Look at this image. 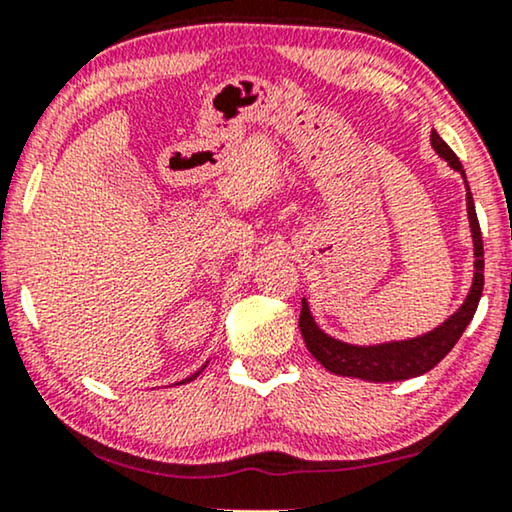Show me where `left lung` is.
Here are the masks:
<instances>
[{
    "label": "left lung",
    "instance_id": "1",
    "mask_svg": "<svg viewBox=\"0 0 512 512\" xmlns=\"http://www.w3.org/2000/svg\"><path fill=\"white\" fill-rule=\"evenodd\" d=\"M431 146L454 172L464 177L466 184V209H468V226H471L473 237V282L466 293V300L459 305V310L450 314L443 324L433 328L429 333L417 335L408 340H391L380 342V345H352V342H342L326 331H321L317 321L312 317L310 303L303 298V310H300V333H303L305 345L310 354L324 366L328 373L342 377H356V380L366 382H401L410 377H419L429 373L433 366L450 354V349L457 345L461 333L471 324L475 310H478L482 286H485V251H482V235L480 223L475 216V205L471 188H468L466 172L461 167L459 158L447 146L436 130L431 132Z\"/></svg>",
    "mask_w": 512,
    "mask_h": 512
}]
</instances>
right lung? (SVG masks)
Segmentation results:
<instances>
[{
  "instance_id": "obj_1",
  "label": "right lung",
  "mask_w": 512,
  "mask_h": 512,
  "mask_svg": "<svg viewBox=\"0 0 512 512\" xmlns=\"http://www.w3.org/2000/svg\"><path fill=\"white\" fill-rule=\"evenodd\" d=\"M205 368H207V363H205V366H202V368L198 370V373H193L191 377H186V380H181V382H177V384H186V382H191V380H195V377H198V375H200V373H202V370H205Z\"/></svg>"
}]
</instances>
